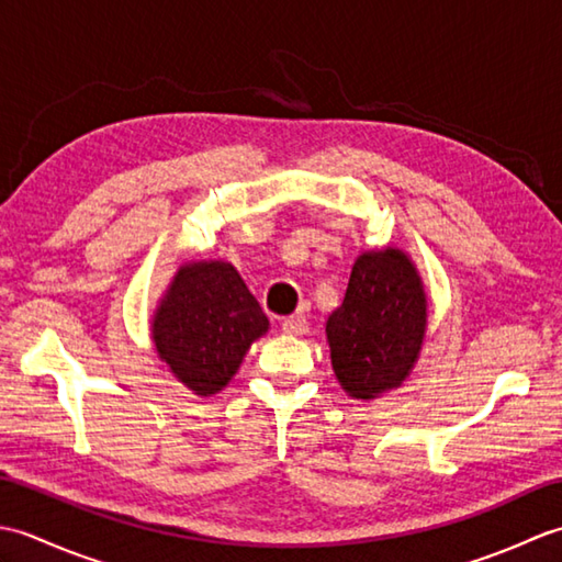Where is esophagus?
Wrapping results in <instances>:
<instances>
[{"label": "esophagus", "instance_id": "obj_1", "mask_svg": "<svg viewBox=\"0 0 562 562\" xmlns=\"http://www.w3.org/2000/svg\"><path fill=\"white\" fill-rule=\"evenodd\" d=\"M282 330L288 333V336H304V333L308 330V324L302 314H296V316H290L282 321Z\"/></svg>", "mask_w": 562, "mask_h": 562}]
</instances>
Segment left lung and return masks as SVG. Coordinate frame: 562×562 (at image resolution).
<instances>
[{
  "label": "left lung",
  "mask_w": 562,
  "mask_h": 562,
  "mask_svg": "<svg viewBox=\"0 0 562 562\" xmlns=\"http://www.w3.org/2000/svg\"><path fill=\"white\" fill-rule=\"evenodd\" d=\"M425 333L427 294L413 258L398 246L357 256L342 304L326 321L330 364L342 391L374 401L401 389Z\"/></svg>",
  "instance_id": "8db88e82"
}]
</instances>
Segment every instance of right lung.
Returning <instances> with one entry per match:
<instances>
[{
	"label": "right lung",
	"instance_id": "1",
	"mask_svg": "<svg viewBox=\"0 0 562 562\" xmlns=\"http://www.w3.org/2000/svg\"><path fill=\"white\" fill-rule=\"evenodd\" d=\"M268 328V316L232 262L188 260L154 308L151 342L164 367L207 398L229 384Z\"/></svg>",
	"mask_w": 562,
	"mask_h": 562
}]
</instances>
